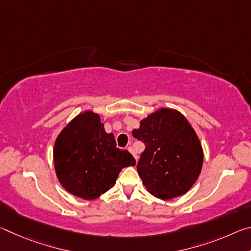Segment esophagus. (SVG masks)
Returning <instances> with one entry per match:
<instances>
[{
  "label": "esophagus",
  "instance_id": "obj_1",
  "mask_svg": "<svg viewBox=\"0 0 251 251\" xmlns=\"http://www.w3.org/2000/svg\"><path fill=\"white\" fill-rule=\"evenodd\" d=\"M128 151H129V152H131V155H133L134 157H135V159L136 160H137V158H138V157H137V154H136V152L134 151V150H133V148H131L130 146L128 147Z\"/></svg>",
  "mask_w": 251,
  "mask_h": 251
}]
</instances>
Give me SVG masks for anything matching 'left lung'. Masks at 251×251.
<instances>
[{
  "instance_id": "left-lung-1",
  "label": "left lung",
  "mask_w": 251,
  "mask_h": 251,
  "mask_svg": "<svg viewBox=\"0 0 251 251\" xmlns=\"http://www.w3.org/2000/svg\"><path fill=\"white\" fill-rule=\"evenodd\" d=\"M133 136L145 144L137 172L148 192L159 199H172L188 192L201 174L203 154L184 115L161 108L143 120Z\"/></svg>"
}]
</instances>
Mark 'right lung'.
Returning a JSON list of instances; mask_svg holds the SVG:
<instances>
[{
	"label": "right lung",
	"instance_id": "obj_1",
	"mask_svg": "<svg viewBox=\"0 0 251 251\" xmlns=\"http://www.w3.org/2000/svg\"><path fill=\"white\" fill-rule=\"evenodd\" d=\"M128 151L116 147L100 115L85 112L57 136L54 146L55 172L67 192L83 199H95L115 185L124 167L135 166Z\"/></svg>",
	"mask_w": 251,
	"mask_h": 251
}]
</instances>
